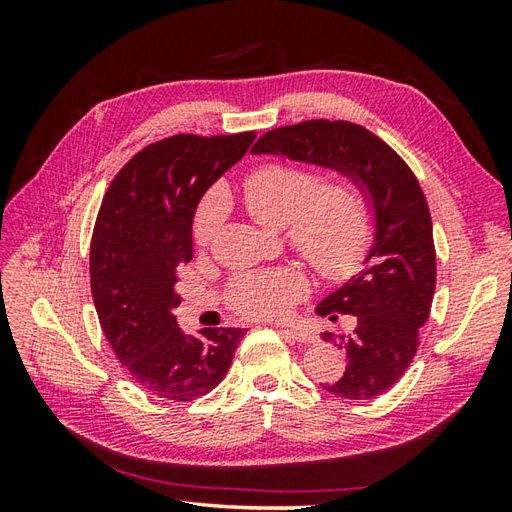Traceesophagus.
<instances>
[{
    "label": "esophagus",
    "mask_w": 512,
    "mask_h": 512,
    "mask_svg": "<svg viewBox=\"0 0 512 512\" xmlns=\"http://www.w3.org/2000/svg\"><path fill=\"white\" fill-rule=\"evenodd\" d=\"M280 331H282V335H286V337L294 339V342H299V344H314V342H316V335H314L312 331H307V329L282 327Z\"/></svg>",
    "instance_id": "1"
}]
</instances>
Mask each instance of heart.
<instances>
[{"label":"heart","mask_w":512,"mask_h":512,"mask_svg":"<svg viewBox=\"0 0 512 512\" xmlns=\"http://www.w3.org/2000/svg\"><path fill=\"white\" fill-rule=\"evenodd\" d=\"M243 203L269 228H284L288 245L327 280H344L361 265L371 235L369 200L350 177L324 179L314 168L288 162L262 164L243 179ZM224 213L220 192H209L194 213L192 239L211 243ZM307 292L301 269L286 265L245 273L230 286V305L245 318L277 320Z\"/></svg>","instance_id":"1"}]
</instances>
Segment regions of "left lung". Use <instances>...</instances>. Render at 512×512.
<instances>
[{"label":"left lung","mask_w":512,"mask_h":512,"mask_svg":"<svg viewBox=\"0 0 512 512\" xmlns=\"http://www.w3.org/2000/svg\"><path fill=\"white\" fill-rule=\"evenodd\" d=\"M252 151L335 168L369 194L376 237L365 267L316 307L318 316L333 322L339 314L354 320L348 333H322L348 359L344 376L322 386L344 399H374L393 389L421 344L418 331L436 292V245L421 183L382 138L344 119L269 130Z\"/></svg>","instance_id":"1"}]
</instances>
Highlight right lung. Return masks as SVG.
Here are the masks:
<instances>
[{
  "label": "right lung",
  "instance_id": "obj_1",
  "mask_svg": "<svg viewBox=\"0 0 512 512\" xmlns=\"http://www.w3.org/2000/svg\"><path fill=\"white\" fill-rule=\"evenodd\" d=\"M256 132L175 134L128 160L108 185L91 235L89 275L100 327L117 361L153 397L192 401L218 386L243 329L183 335L177 269L192 260V218L209 185Z\"/></svg>",
  "mask_w": 512,
  "mask_h": 512
}]
</instances>
